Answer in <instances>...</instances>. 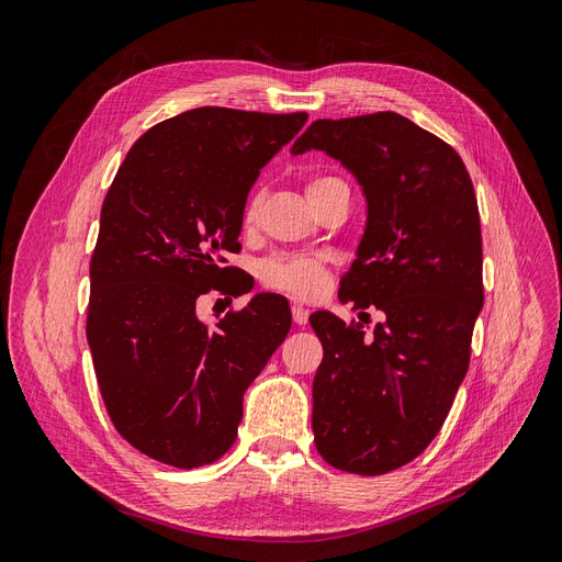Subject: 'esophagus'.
<instances>
[{"label": "esophagus", "instance_id": "esophagus-1", "mask_svg": "<svg viewBox=\"0 0 562 562\" xmlns=\"http://www.w3.org/2000/svg\"><path fill=\"white\" fill-rule=\"evenodd\" d=\"M291 312H293V321H295V326H307V321H310V312H307V307H302V304H293L291 307Z\"/></svg>", "mask_w": 562, "mask_h": 562}]
</instances>
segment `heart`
Returning <instances> with one entry per match:
<instances>
[{
	"label": "heart",
	"instance_id": "b5f03b06",
	"mask_svg": "<svg viewBox=\"0 0 562 562\" xmlns=\"http://www.w3.org/2000/svg\"><path fill=\"white\" fill-rule=\"evenodd\" d=\"M333 187H347L345 180L337 176H312L307 180V196L314 203L321 194H326ZM260 217V196L250 194L241 223L244 227H252ZM260 281L271 288V291H281L288 295L297 297H314L323 291V285L328 281V262L321 255H307V252H277L269 255L260 262Z\"/></svg>",
	"mask_w": 562,
	"mask_h": 562
}]
</instances>
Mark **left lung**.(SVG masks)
Masks as SVG:
<instances>
[{"label": "left lung", "instance_id": "obj_1", "mask_svg": "<svg viewBox=\"0 0 562 562\" xmlns=\"http://www.w3.org/2000/svg\"><path fill=\"white\" fill-rule=\"evenodd\" d=\"M307 149L363 187L368 223L339 300L384 316L366 337L361 323L312 314L314 443L339 471L382 475L427 450L469 370L483 307L479 201L462 157L396 112L318 119L293 155Z\"/></svg>", "mask_w": 562, "mask_h": 562}]
</instances>
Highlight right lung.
<instances>
[{"instance_id":"obj_1","label":"right lung","mask_w":562,"mask_h":562,"mask_svg":"<svg viewBox=\"0 0 562 562\" xmlns=\"http://www.w3.org/2000/svg\"><path fill=\"white\" fill-rule=\"evenodd\" d=\"M304 122L307 112L187 110L143 133L110 184L87 339L114 429L161 464L196 469L234 446L244 391L291 330L281 295L252 297L215 328L196 302L252 288L225 252L241 248L260 168Z\"/></svg>"}]
</instances>
